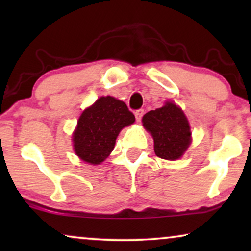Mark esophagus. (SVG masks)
<instances>
[{
    "label": "esophagus",
    "instance_id": "34e87169",
    "mask_svg": "<svg viewBox=\"0 0 251 251\" xmlns=\"http://www.w3.org/2000/svg\"><path fill=\"white\" fill-rule=\"evenodd\" d=\"M144 115V109H137L135 112V116H136V121L137 122H140V120H142Z\"/></svg>",
    "mask_w": 251,
    "mask_h": 251
}]
</instances>
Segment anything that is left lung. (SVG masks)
Returning a JSON list of instances; mask_svg holds the SVG:
<instances>
[{
	"mask_svg": "<svg viewBox=\"0 0 251 251\" xmlns=\"http://www.w3.org/2000/svg\"><path fill=\"white\" fill-rule=\"evenodd\" d=\"M143 126L153 137L154 152L164 160H177L191 144V128L180 107L167 101L143 116Z\"/></svg>",
	"mask_w": 251,
	"mask_h": 251,
	"instance_id": "obj_1",
	"label": "left lung"
}]
</instances>
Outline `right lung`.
Listing matches in <instances>:
<instances>
[{"mask_svg": "<svg viewBox=\"0 0 251 251\" xmlns=\"http://www.w3.org/2000/svg\"><path fill=\"white\" fill-rule=\"evenodd\" d=\"M135 122L125 102L114 97H100L84 109L73 133L74 151L84 162L99 164L114 149L119 133Z\"/></svg>", "mask_w": 251, "mask_h": 251, "instance_id": "right-lung-1", "label": "right lung"}]
</instances>
